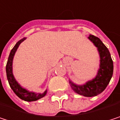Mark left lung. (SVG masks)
<instances>
[{"mask_svg":"<svg viewBox=\"0 0 120 120\" xmlns=\"http://www.w3.org/2000/svg\"><path fill=\"white\" fill-rule=\"evenodd\" d=\"M88 38L97 48L100 56L97 75L94 79L82 85L70 80V85L75 93L86 97H93L102 93L108 85L113 74V62L108 48L99 38L91 34Z\"/></svg>","mask_w":120,"mask_h":120,"instance_id":"8db88e82","label":"left lung"}]
</instances>
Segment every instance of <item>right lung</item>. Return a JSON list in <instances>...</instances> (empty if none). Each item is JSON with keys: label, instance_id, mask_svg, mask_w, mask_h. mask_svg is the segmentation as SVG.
<instances>
[{"label": "right lung", "instance_id": "1", "mask_svg": "<svg viewBox=\"0 0 120 120\" xmlns=\"http://www.w3.org/2000/svg\"><path fill=\"white\" fill-rule=\"evenodd\" d=\"M26 38H23L22 39L19 40L15 45L13 47V48L11 50L10 53L8 57V60L6 65V75H7V79L8 81V83L10 84V88L12 89L14 93L22 100H24L25 101L31 102V101H37L43 97H44L47 94V89L43 93H35L32 91H29L27 89L22 87L15 79L13 72H12V62L13 58L15 56V54L19 47V45L22 43Z\"/></svg>", "mask_w": 120, "mask_h": 120}]
</instances>
